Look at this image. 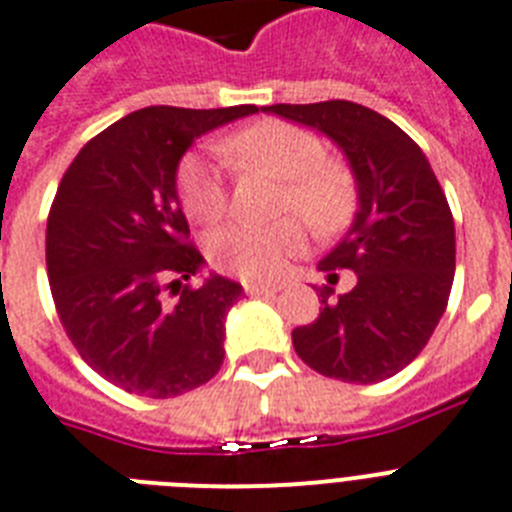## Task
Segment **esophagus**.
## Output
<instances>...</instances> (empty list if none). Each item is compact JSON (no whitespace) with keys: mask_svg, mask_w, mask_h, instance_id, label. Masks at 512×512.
<instances>
[{"mask_svg":"<svg viewBox=\"0 0 512 512\" xmlns=\"http://www.w3.org/2000/svg\"><path fill=\"white\" fill-rule=\"evenodd\" d=\"M281 286H268V284H255V281H247L244 284V292L249 294V297H270V294H276Z\"/></svg>","mask_w":512,"mask_h":512,"instance_id":"obj_1","label":"esophagus"}]
</instances>
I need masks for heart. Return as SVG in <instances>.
I'll return each mask as SVG.
<instances>
[{
    "label": "heart",
    "instance_id": "obj_1",
    "mask_svg": "<svg viewBox=\"0 0 512 512\" xmlns=\"http://www.w3.org/2000/svg\"><path fill=\"white\" fill-rule=\"evenodd\" d=\"M223 152L247 170L286 181L284 205L294 207L315 228H331L342 220L350 202V181L342 168L326 162L321 139L284 120H260L228 136ZM178 194L186 215L197 223H215L228 207L223 170L205 155L184 157L178 168ZM305 244L297 220L276 226L231 223L215 231L207 252L215 268L247 281H270L284 270L286 260Z\"/></svg>",
    "mask_w": 512,
    "mask_h": 512
}]
</instances>
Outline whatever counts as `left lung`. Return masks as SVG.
Masks as SVG:
<instances>
[{
	"instance_id": "obj_1",
	"label": "left lung",
	"mask_w": 512,
	"mask_h": 512,
	"mask_svg": "<svg viewBox=\"0 0 512 512\" xmlns=\"http://www.w3.org/2000/svg\"><path fill=\"white\" fill-rule=\"evenodd\" d=\"M270 115L315 128L347 157L357 189L352 226L318 268L355 270L352 292L292 331L297 355L347 384L392 378L421 355L444 315L455 278V220L429 160L376 110L344 99L270 105Z\"/></svg>"
}]
</instances>
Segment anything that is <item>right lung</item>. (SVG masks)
Here are the masks:
<instances>
[{
    "instance_id": "obj_1",
    "label": "right lung",
    "mask_w": 512,
    "mask_h": 512,
    "mask_svg": "<svg viewBox=\"0 0 512 512\" xmlns=\"http://www.w3.org/2000/svg\"><path fill=\"white\" fill-rule=\"evenodd\" d=\"M255 112L144 107L94 136L62 176L47 220L54 307L78 355L126 392L168 400L223 365L226 315L244 289L218 273L186 284L205 257L184 244L176 176L194 139Z\"/></svg>"
}]
</instances>
